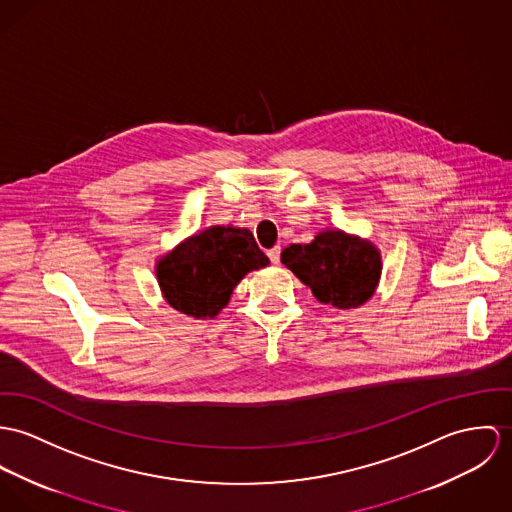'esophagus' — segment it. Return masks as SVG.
<instances>
[{
    "label": "esophagus",
    "mask_w": 512,
    "mask_h": 512,
    "mask_svg": "<svg viewBox=\"0 0 512 512\" xmlns=\"http://www.w3.org/2000/svg\"><path fill=\"white\" fill-rule=\"evenodd\" d=\"M267 255H269V259L277 265V263L281 261V247H279V245H275L273 249H269V251H267Z\"/></svg>",
    "instance_id": "obj_1"
}]
</instances>
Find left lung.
<instances>
[{
	"instance_id": "obj_1",
	"label": "left lung",
	"mask_w": 512,
	"mask_h": 512,
	"mask_svg": "<svg viewBox=\"0 0 512 512\" xmlns=\"http://www.w3.org/2000/svg\"><path fill=\"white\" fill-rule=\"evenodd\" d=\"M284 267L306 284L318 302L349 310L377 290L383 271L379 247L341 229H322L310 243H292L281 253Z\"/></svg>"
}]
</instances>
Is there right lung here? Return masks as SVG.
<instances>
[{
  "instance_id": "obj_1",
  "label": "right lung",
  "mask_w": 512,
  "mask_h": 512,
  "mask_svg": "<svg viewBox=\"0 0 512 512\" xmlns=\"http://www.w3.org/2000/svg\"><path fill=\"white\" fill-rule=\"evenodd\" d=\"M269 265L249 229L210 226L184 241L155 263V275L167 304L196 320L216 318L239 281Z\"/></svg>"
}]
</instances>
